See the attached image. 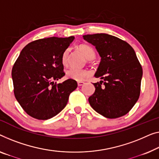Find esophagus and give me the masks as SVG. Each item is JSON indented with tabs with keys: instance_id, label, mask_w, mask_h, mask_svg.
<instances>
[{
	"instance_id": "obj_1",
	"label": "esophagus",
	"mask_w": 159,
	"mask_h": 159,
	"mask_svg": "<svg viewBox=\"0 0 159 159\" xmlns=\"http://www.w3.org/2000/svg\"><path fill=\"white\" fill-rule=\"evenodd\" d=\"M84 84H85V83L84 81H79V82H78V86H81Z\"/></svg>"
}]
</instances>
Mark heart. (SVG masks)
<instances>
[{
    "mask_svg": "<svg viewBox=\"0 0 159 159\" xmlns=\"http://www.w3.org/2000/svg\"><path fill=\"white\" fill-rule=\"evenodd\" d=\"M79 49L82 52V53L88 60H92L96 57V53L91 46L82 44L79 46ZM68 55H69V49L67 48L63 51L62 56H61V63L63 66H67L68 64ZM88 75H89V73L86 70L79 69V68H70L66 72V76L67 79L75 80L77 81L83 80Z\"/></svg>",
    "mask_w": 159,
    "mask_h": 159,
    "instance_id": "b5f03b06",
    "label": "heart"
}]
</instances>
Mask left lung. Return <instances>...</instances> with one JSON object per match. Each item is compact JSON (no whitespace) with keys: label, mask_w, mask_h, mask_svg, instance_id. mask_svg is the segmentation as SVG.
<instances>
[{"label":"left lung","mask_w":159,"mask_h":159,"mask_svg":"<svg viewBox=\"0 0 159 159\" xmlns=\"http://www.w3.org/2000/svg\"><path fill=\"white\" fill-rule=\"evenodd\" d=\"M95 46L101 62L95 77L94 93L89 98L93 109L108 118L129 112L140 96L143 70L134 48L123 40L106 34L83 35Z\"/></svg>","instance_id":"left-lung-1"}]
</instances>
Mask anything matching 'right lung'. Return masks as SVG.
<instances>
[{"instance_id":"add662e5","label":"right lung","mask_w":159,"mask_h":159,"mask_svg":"<svg viewBox=\"0 0 159 159\" xmlns=\"http://www.w3.org/2000/svg\"><path fill=\"white\" fill-rule=\"evenodd\" d=\"M51 37L26 45L12 69L14 94L23 109L30 116L47 120L66 107L69 95L76 89L75 80L54 84L65 75L61 56L74 40Z\"/></svg>"}]
</instances>
